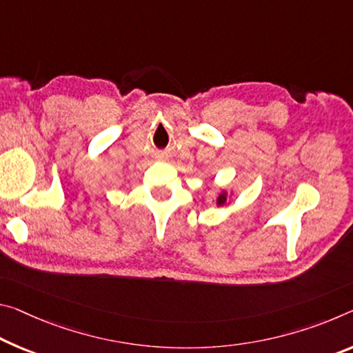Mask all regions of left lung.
<instances>
[{"mask_svg":"<svg viewBox=\"0 0 353 353\" xmlns=\"http://www.w3.org/2000/svg\"><path fill=\"white\" fill-rule=\"evenodd\" d=\"M216 203H218V204H223V203H225V194H221V196L216 199Z\"/></svg>","mask_w":353,"mask_h":353,"instance_id":"8db88e82","label":"left lung"}]
</instances>
